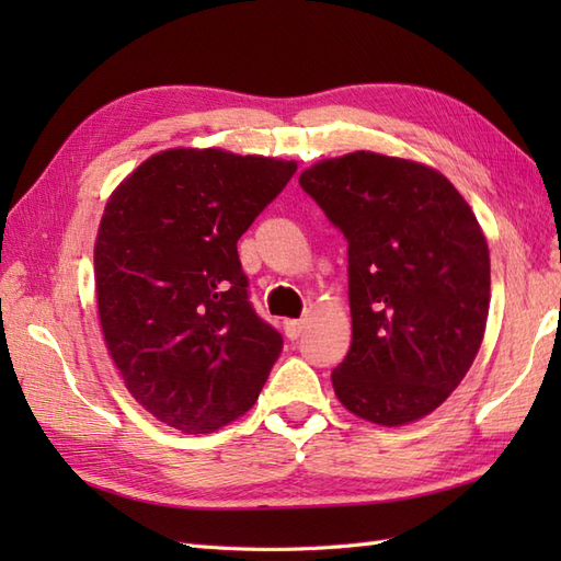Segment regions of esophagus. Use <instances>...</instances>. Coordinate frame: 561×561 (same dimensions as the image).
I'll return each mask as SVG.
<instances>
[{"mask_svg":"<svg viewBox=\"0 0 561 561\" xmlns=\"http://www.w3.org/2000/svg\"><path fill=\"white\" fill-rule=\"evenodd\" d=\"M284 330H287V335H289L291 340L301 337V332L306 330V320H304V318H301V320H287V323H284Z\"/></svg>","mask_w":561,"mask_h":561,"instance_id":"34e87169","label":"esophagus"}]
</instances>
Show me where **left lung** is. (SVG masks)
<instances>
[{"instance_id": "obj_1", "label": "left lung", "mask_w": 561, "mask_h": 561, "mask_svg": "<svg viewBox=\"0 0 561 561\" xmlns=\"http://www.w3.org/2000/svg\"><path fill=\"white\" fill-rule=\"evenodd\" d=\"M350 243L352 347L337 400L380 426L432 414L470 371L490 316V248L472 207L420 161L352 151L299 178Z\"/></svg>"}]
</instances>
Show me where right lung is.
I'll list each match as a JSON object with an SVG mask.
<instances>
[{
    "instance_id": "obj_1",
    "label": "right lung",
    "mask_w": 561,
    "mask_h": 561,
    "mask_svg": "<svg viewBox=\"0 0 561 561\" xmlns=\"http://www.w3.org/2000/svg\"><path fill=\"white\" fill-rule=\"evenodd\" d=\"M296 161L175 147L105 202L93 272L101 332L125 388L159 422L211 434L253 408L284 347L248 301L238 238Z\"/></svg>"
}]
</instances>
